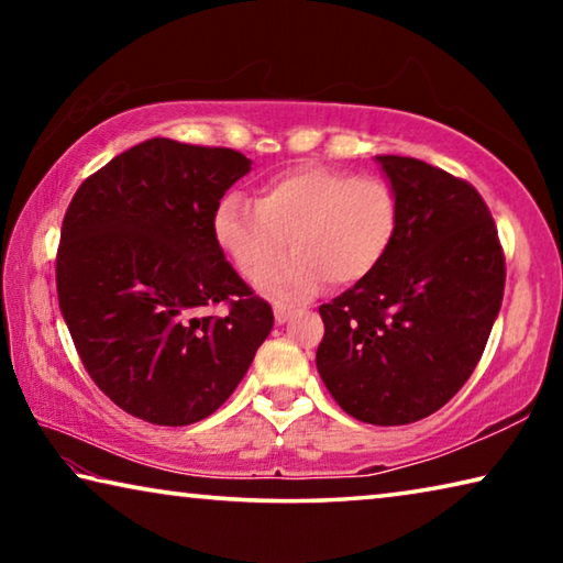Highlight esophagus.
Returning a JSON list of instances; mask_svg holds the SVG:
<instances>
[{
  "label": "esophagus",
  "mask_w": 563,
  "mask_h": 563,
  "mask_svg": "<svg viewBox=\"0 0 563 563\" xmlns=\"http://www.w3.org/2000/svg\"><path fill=\"white\" fill-rule=\"evenodd\" d=\"M273 312H275V322H285L292 316V308L290 305H283V302H275L273 305Z\"/></svg>",
  "instance_id": "obj_1"
}]
</instances>
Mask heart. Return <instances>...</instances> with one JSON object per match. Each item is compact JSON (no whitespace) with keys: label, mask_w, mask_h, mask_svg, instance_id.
Instances as JSON below:
<instances>
[{"label":"heart","mask_w":563,"mask_h":563,"mask_svg":"<svg viewBox=\"0 0 563 563\" xmlns=\"http://www.w3.org/2000/svg\"><path fill=\"white\" fill-rule=\"evenodd\" d=\"M399 228V198L385 178L330 166H298L265 180L258 203L225 194L216 206L213 233L245 278L290 240L296 251L261 276L275 298H302L322 280L332 288L360 283L387 258Z\"/></svg>","instance_id":"heart-1"}]
</instances>
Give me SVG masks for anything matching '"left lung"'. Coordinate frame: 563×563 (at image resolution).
I'll return each mask as SVG.
<instances>
[{
    "label": "left lung",
    "instance_id": "left-lung-1",
    "mask_svg": "<svg viewBox=\"0 0 563 563\" xmlns=\"http://www.w3.org/2000/svg\"><path fill=\"white\" fill-rule=\"evenodd\" d=\"M399 198V228L379 268L320 305L318 373L360 422L430 417L460 393L487 347L507 265L484 198L409 156H377Z\"/></svg>",
    "mask_w": 563,
    "mask_h": 563
}]
</instances>
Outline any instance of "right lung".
Segmentation results:
<instances>
[{"label": "right lung", "mask_w": 563, "mask_h": 563, "mask_svg": "<svg viewBox=\"0 0 563 563\" xmlns=\"http://www.w3.org/2000/svg\"><path fill=\"white\" fill-rule=\"evenodd\" d=\"M247 170L241 151L148 139L91 174L66 208L59 308L89 377L123 412L164 427L206 419L271 335V305L213 233L218 201Z\"/></svg>", "instance_id": "obj_1"}]
</instances>
